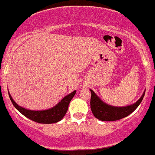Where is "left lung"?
Segmentation results:
<instances>
[{
    "label": "left lung",
    "mask_w": 155,
    "mask_h": 155,
    "mask_svg": "<svg viewBox=\"0 0 155 155\" xmlns=\"http://www.w3.org/2000/svg\"><path fill=\"white\" fill-rule=\"evenodd\" d=\"M90 91L91 92L90 104L92 113L94 115L95 118H98L101 121H117V120L121 119L132 113L142 102L145 92V91L143 93L140 100L133 105L124 107H116L106 104L95 94L93 91Z\"/></svg>",
    "instance_id": "8db88e82"
}]
</instances>
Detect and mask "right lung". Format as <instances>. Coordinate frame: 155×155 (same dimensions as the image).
<instances>
[{
  "mask_svg": "<svg viewBox=\"0 0 155 155\" xmlns=\"http://www.w3.org/2000/svg\"><path fill=\"white\" fill-rule=\"evenodd\" d=\"M75 94H76V91L64 97L61 101V102H59L55 107L51 109L43 111H32L19 107L18 104H15L9 93L10 99L14 107L28 118L40 124H52L61 121L68 112L69 104Z\"/></svg>",
  "mask_w": 155,
  "mask_h": 155,
  "instance_id": "obj_1",
  "label": "right lung"
}]
</instances>
